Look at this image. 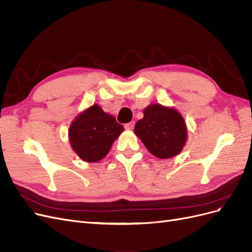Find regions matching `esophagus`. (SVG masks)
Returning <instances> with one entry per match:
<instances>
[{
  "mask_svg": "<svg viewBox=\"0 0 252 252\" xmlns=\"http://www.w3.org/2000/svg\"><path fill=\"white\" fill-rule=\"evenodd\" d=\"M134 127V122H129V123L125 124V128L128 129V130H130V129H133Z\"/></svg>",
  "mask_w": 252,
  "mask_h": 252,
  "instance_id": "34e87169",
  "label": "esophagus"
}]
</instances>
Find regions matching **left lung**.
<instances>
[{"label":"left lung","mask_w":252,"mask_h":252,"mask_svg":"<svg viewBox=\"0 0 252 252\" xmlns=\"http://www.w3.org/2000/svg\"><path fill=\"white\" fill-rule=\"evenodd\" d=\"M134 133L158 158L178 156L187 140L184 118L174 108L159 104H151L144 109V118L136 122Z\"/></svg>","instance_id":"1"}]
</instances>
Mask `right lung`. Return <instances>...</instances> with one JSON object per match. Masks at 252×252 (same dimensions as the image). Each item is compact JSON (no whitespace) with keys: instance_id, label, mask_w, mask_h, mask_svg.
Instances as JSON below:
<instances>
[{"instance_id":"right-lung-1","label":"right lung","mask_w":252,"mask_h":252,"mask_svg":"<svg viewBox=\"0 0 252 252\" xmlns=\"http://www.w3.org/2000/svg\"><path fill=\"white\" fill-rule=\"evenodd\" d=\"M123 130L124 127L116 119L94 104L74 119L68 136L75 154L83 161L94 163L107 156Z\"/></svg>"}]
</instances>
